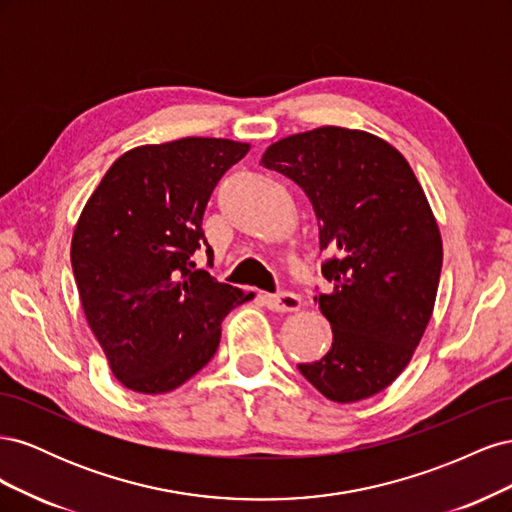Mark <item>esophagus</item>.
Returning <instances> with one entry per match:
<instances>
[{"instance_id":"34e87169","label":"esophagus","mask_w":512,"mask_h":512,"mask_svg":"<svg viewBox=\"0 0 512 512\" xmlns=\"http://www.w3.org/2000/svg\"><path fill=\"white\" fill-rule=\"evenodd\" d=\"M262 301L273 312H297L303 307V299L294 292H277V294H262Z\"/></svg>"}]
</instances>
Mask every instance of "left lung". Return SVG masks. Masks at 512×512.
<instances>
[{
  "mask_svg": "<svg viewBox=\"0 0 512 512\" xmlns=\"http://www.w3.org/2000/svg\"><path fill=\"white\" fill-rule=\"evenodd\" d=\"M260 164L292 179L320 222L333 284L314 301L331 350L301 374L337 404L384 391L414 356L436 305L442 235L414 170L384 138L322 126L267 147Z\"/></svg>",
  "mask_w": 512,
  "mask_h": 512,
  "instance_id": "left-lung-1",
  "label": "left lung"
}]
</instances>
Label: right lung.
Returning <instances> with one entry per match:
<instances>
[{
	"label": "right lung",
	"instance_id": "add662e5",
	"mask_svg": "<svg viewBox=\"0 0 512 512\" xmlns=\"http://www.w3.org/2000/svg\"><path fill=\"white\" fill-rule=\"evenodd\" d=\"M247 151L203 136L134 147L81 211L70 245L81 307L113 376L134 393L190 380L218 350L226 314L254 299L192 269L215 183Z\"/></svg>",
	"mask_w": 512,
	"mask_h": 512
}]
</instances>
